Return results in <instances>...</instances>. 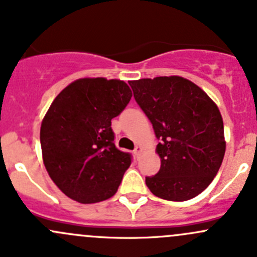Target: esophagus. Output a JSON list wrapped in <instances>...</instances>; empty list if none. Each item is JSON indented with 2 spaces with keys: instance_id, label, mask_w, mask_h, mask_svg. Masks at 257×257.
<instances>
[{
  "instance_id": "1",
  "label": "esophagus",
  "mask_w": 257,
  "mask_h": 257,
  "mask_svg": "<svg viewBox=\"0 0 257 257\" xmlns=\"http://www.w3.org/2000/svg\"><path fill=\"white\" fill-rule=\"evenodd\" d=\"M133 152H134V154H136L137 157H138V155L141 154V152H142V148L139 147V145H137V147L134 148V150H133Z\"/></svg>"
}]
</instances>
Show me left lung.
I'll return each instance as SVG.
<instances>
[{
    "label": "left lung",
    "mask_w": 257,
    "mask_h": 257,
    "mask_svg": "<svg viewBox=\"0 0 257 257\" xmlns=\"http://www.w3.org/2000/svg\"><path fill=\"white\" fill-rule=\"evenodd\" d=\"M136 102L153 124L160 170L145 177L158 198L185 201L205 190L225 154L219 108L201 88L181 77L131 80Z\"/></svg>",
    "instance_id": "left-lung-1"
}]
</instances>
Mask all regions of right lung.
Returning <instances> with one entry per match:
<instances>
[{
  "instance_id": "1",
  "label": "right lung",
  "mask_w": 257,
  "mask_h": 257,
  "mask_svg": "<svg viewBox=\"0 0 257 257\" xmlns=\"http://www.w3.org/2000/svg\"><path fill=\"white\" fill-rule=\"evenodd\" d=\"M123 80L83 78L56 97L41 125L43 163L68 198L92 204L112 198L132 154L114 144L112 119L128 105Z\"/></svg>"
}]
</instances>
